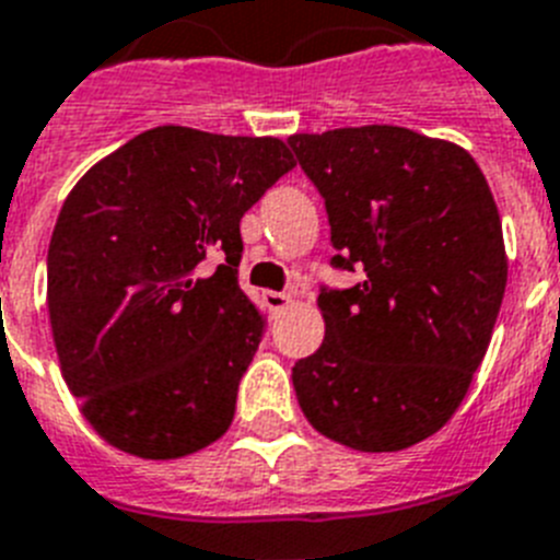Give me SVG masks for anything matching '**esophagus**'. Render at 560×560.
Instances as JSON below:
<instances>
[{"instance_id": "esophagus-1", "label": "esophagus", "mask_w": 560, "mask_h": 560, "mask_svg": "<svg viewBox=\"0 0 560 560\" xmlns=\"http://www.w3.org/2000/svg\"><path fill=\"white\" fill-rule=\"evenodd\" d=\"M290 301H293V295L290 293H276V290H267L265 293V304L270 313H281Z\"/></svg>"}]
</instances>
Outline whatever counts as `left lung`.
Masks as SVG:
<instances>
[{
    "mask_svg": "<svg viewBox=\"0 0 560 560\" xmlns=\"http://www.w3.org/2000/svg\"><path fill=\"white\" fill-rule=\"evenodd\" d=\"M324 197L340 270L320 290L324 343L293 366L299 406L329 440L366 454L436 434L468 395L508 287L502 220L462 145L402 126L293 135Z\"/></svg>",
    "mask_w": 560,
    "mask_h": 560,
    "instance_id": "8db88e82",
    "label": "left lung"
}]
</instances>
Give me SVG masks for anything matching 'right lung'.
<instances>
[{
	"instance_id": "obj_1",
	"label": "right lung",
	"mask_w": 560,
	"mask_h": 560,
	"mask_svg": "<svg viewBox=\"0 0 560 560\" xmlns=\"http://www.w3.org/2000/svg\"><path fill=\"white\" fill-rule=\"evenodd\" d=\"M295 165L279 138L158 126L92 165L47 250L58 363L98 436L140 459L231 428L265 318L240 290V222ZM223 261L213 275L205 259Z\"/></svg>"
}]
</instances>
